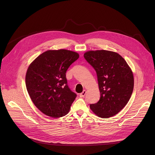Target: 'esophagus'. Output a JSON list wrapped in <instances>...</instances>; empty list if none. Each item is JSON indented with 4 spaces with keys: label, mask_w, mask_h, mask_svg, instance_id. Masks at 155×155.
<instances>
[{
    "label": "esophagus",
    "mask_w": 155,
    "mask_h": 155,
    "mask_svg": "<svg viewBox=\"0 0 155 155\" xmlns=\"http://www.w3.org/2000/svg\"><path fill=\"white\" fill-rule=\"evenodd\" d=\"M86 90H83V92L80 94V97H84L86 95Z\"/></svg>",
    "instance_id": "34e87169"
}]
</instances>
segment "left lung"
Returning <instances> with one entry per match:
<instances>
[{"label": "left lung", "instance_id": "left-lung-1", "mask_svg": "<svg viewBox=\"0 0 155 155\" xmlns=\"http://www.w3.org/2000/svg\"><path fill=\"white\" fill-rule=\"evenodd\" d=\"M84 58L96 72L100 99L90 104L98 117L108 118L125 107L134 88L133 74L126 61L117 53L107 50L89 51Z\"/></svg>", "mask_w": 155, "mask_h": 155}]
</instances>
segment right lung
Here are the masks:
<instances>
[{
  "mask_svg": "<svg viewBox=\"0 0 155 155\" xmlns=\"http://www.w3.org/2000/svg\"><path fill=\"white\" fill-rule=\"evenodd\" d=\"M79 54L67 50H48L29 66L26 75L28 92L34 105L45 115H67L77 97L68 84L65 73Z\"/></svg>",
  "mask_w": 155,
  "mask_h": 155,
  "instance_id": "obj_1",
  "label": "right lung"
}]
</instances>
